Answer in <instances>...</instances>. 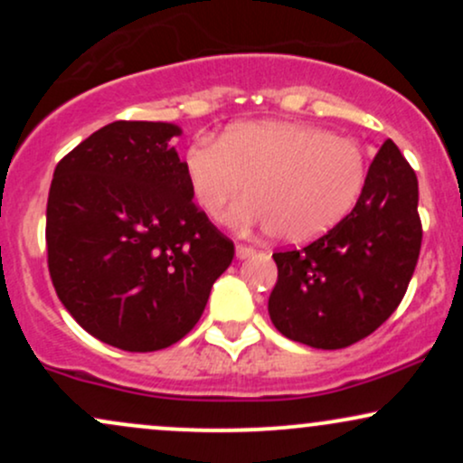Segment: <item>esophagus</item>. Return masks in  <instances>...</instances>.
Listing matches in <instances>:
<instances>
[{
	"label": "esophagus",
	"instance_id": "1",
	"mask_svg": "<svg viewBox=\"0 0 463 463\" xmlns=\"http://www.w3.org/2000/svg\"><path fill=\"white\" fill-rule=\"evenodd\" d=\"M257 254V248L252 246H246V243H237V257L239 259H250Z\"/></svg>",
	"mask_w": 463,
	"mask_h": 463
}]
</instances>
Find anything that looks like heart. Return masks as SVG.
I'll list each match as a JSON object with an SVG mask.
<instances>
[{"label":"heart","instance_id":"heart-1","mask_svg":"<svg viewBox=\"0 0 463 463\" xmlns=\"http://www.w3.org/2000/svg\"><path fill=\"white\" fill-rule=\"evenodd\" d=\"M195 204L209 220L248 191L231 222L259 226L289 243L326 235L357 204L368 180V156L357 139L309 124L252 121L220 141L195 139L184 152Z\"/></svg>","mask_w":463,"mask_h":463}]
</instances>
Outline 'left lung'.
Returning <instances> with one entry per match:
<instances>
[{"mask_svg":"<svg viewBox=\"0 0 463 463\" xmlns=\"http://www.w3.org/2000/svg\"><path fill=\"white\" fill-rule=\"evenodd\" d=\"M420 243L416 172L387 139L354 209L309 246L272 254L279 268L268 302L274 326L311 348L357 344L401 305Z\"/></svg>","mask_w":463,"mask_h":463,"instance_id":"obj_1","label":"left lung"}]
</instances>
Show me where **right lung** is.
I'll return each mask as SVG.
<instances>
[{
	"instance_id": "add662e5",
	"label": "right lung",
	"mask_w": 463,
	"mask_h": 463,
	"mask_svg": "<svg viewBox=\"0 0 463 463\" xmlns=\"http://www.w3.org/2000/svg\"><path fill=\"white\" fill-rule=\"evenodd\" d=\"M163 121H113L54 169L47 268L73 320L128 353L176 344L200 320L235 243L191 195Z\"/></svg>"
}]
</instances>
